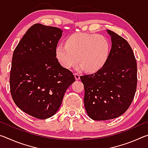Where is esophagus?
<instances>
[{
	"instance_id": "esophagus-1",
	"label": "esophagus",
	"mask_w": 148,
	"mask_h": 148,
	"mask_svg": "<svg viewBox=\"0 0 148 148\" xmlns=\"http://www.w3.org/2000/svg\"><path fill=\"white\" fill-rule=\"evenodd\" d=\"M74 76H75V79L76 80H79L80 78V75L78 73H74Z\"/></svg>"
}]
</instances>
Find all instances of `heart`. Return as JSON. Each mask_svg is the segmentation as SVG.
Segmentation results:
<instances>
[{
    "label": "heart",
    "mask_w": 148,
    "mask_h": 148,
    "mask_svg": "<svg viewBox=\"0 0 148 148\" xmlns=\"http://www.w3.org/2000/svg\"><path fill=\"white\" fill-rule=\"evenodd\" d=\"M109 51V41L103 35L79 32L69 36L66 44L57 46L56 56L64 68L71 69L78 59L79 69L94 72L104 64Z\"/></svg>",
    "instance_id": "heart-1"
}]
</instances>
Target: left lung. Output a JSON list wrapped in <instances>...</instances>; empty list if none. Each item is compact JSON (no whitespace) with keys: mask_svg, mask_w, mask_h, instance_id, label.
Instances as JSON below:
<instances>
[{"mask_svg":"<svg viewBox=\"0 0 148 148\" xmlns=\"http://www.w3.org/2000/svg\"><path fill=\"white\" fill-rule=\"evenodd\" d=\"M112 49L103 66L92 74L80 76L84 86V105L96 121L116 118L132 103L137 86V64L126 40L107 30Z\"/></svg>","mask_w":148,"mask_h":148,"instance_id":"obj_1","label":"left lung"}]
</instances>
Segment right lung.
Masks as SVG:
<instances>
[{
    "instance_id": "right-lung-1",
    "label": "right lung",
    "mask_w": 148,
    "mask_h": 148,
    "mask_svg": "<svg viewBox=\"0 0 148 148\" xmlns=\"http://www.w3.org/2000/svg\"><path fill=\"white\" fill-rule=\"evenodd\" d=\"M59 28L36 23L27 30L12 56L10 87L17 106L35 118L56 113L65 91L75 81L56 57Z\"/></svg>"
}]
</instances>
